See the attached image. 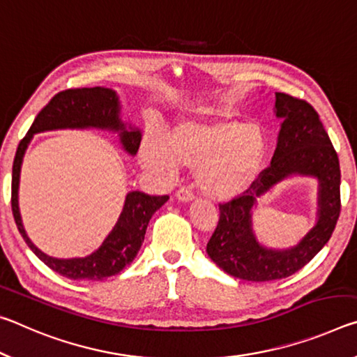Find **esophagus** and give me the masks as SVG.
<instances>
[{"label":"esophagus","mask_w":357,"mask_h":357,"mask_svg":"<svg viewBox=\"0 0 357 357\" xmlns=\"http://www.w3.org/2000/svg\"><path fill=\"white\" fill-rule=\"evenodd\" d=\"M175 197H177L180 202H191L192 199H195V195H192V191L190 188L182 186V188L175 192Z\"/></svg>","instance_id":"obj_1"}]
</instances>
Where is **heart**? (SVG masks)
I'll use <instances>...</instances> for the list:
<instances>
[{
	"label": "heart",
	"instance_id": "obj_1",
	"mask_svg": "<svg viewBox=\"0 0 357 357\" xmlns=\"http://www.w3.org/2000/svg\"><path fill=\"white\" fill-rule=\"evenodd\" d=\"M266 158L261 128L237 120H183L166 140L150 136L140 161L151 172L171 178L178 166L195 169L197 188L215 201L243 195L258 177Z\"/></svg>",
	"mask_w": 357,
	"mask_h": 357
}]
</instances>
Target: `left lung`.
Returning a JSON list of instances; mask_svg holds the SVG:
<instances>
[{
	"instance_id": "1",
	"label": "left lung",
	"mask_w": 357,
	"mask_h": 357,
	"mask_svg": "<svg viewBox=\"0 0 357 357\" xmlns=\"http://www.w3.org/2000/svg\"><path fill=\"white\" fill-rule=\"evenodd\" d=\"M273 112L282 126L271 166L241 197L221 204L217 229L207 243L215 264L248 282H272L301 271L329 242L340 215V162L318 112L284 93H275ZM293 174L319 180L317 223L293 248H264L252 232V207L258 197Z\"/></svg>"
}]
</instances>
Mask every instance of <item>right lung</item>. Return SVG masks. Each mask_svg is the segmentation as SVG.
<instances>
[{
	"instance_id": "1",
	"label": "right lung",
	"mask_w": 357,
	"mask_h": 357,
	"mask_svg": "<svg viewBox=\"0 0 357 357\" xmlns=\"http://www.w3.org/2000/svg\"><path fill=\"white\" fill-rule=\"evenodd\" d=\"M120 98L112 89H73L58 93L34 119L30 131L20 140L13 166V213L23 241L38 258L60 275L69 280H91L99 282L116 275L130 266L142 247L145 231L153 213L169 196H150L142 191H130L125 206L112 231L104 238L101 247L85 258L60 259L40 251L26 236L19 208V183L25 151L34 134L55 130H106L116 132L120 144L128 155L137 153L142 132L139 128L125 123L120 116Z\"/></svg>"
}]
</instances>
